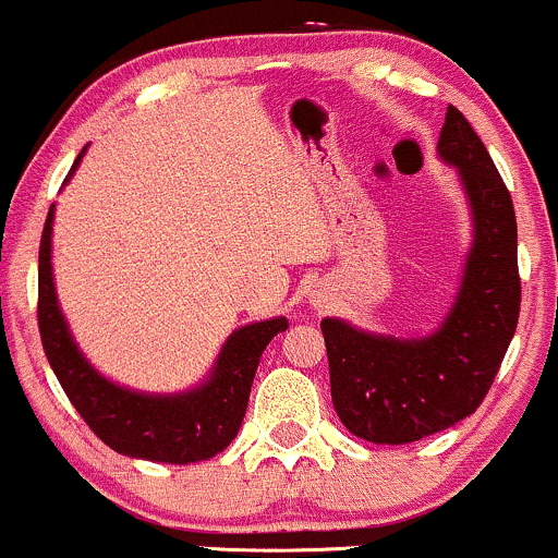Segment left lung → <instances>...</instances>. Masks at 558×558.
<instances>
[{
  "mask_svg": "<svg viewBox=\"0 0 558 558\" xmlns=\"http://www.w3.org/2000/svg\"><path fill=\"white\" fill-rule=\"evenodd\" d=\"M438 157L457 168L472 215V246L444 323L420 338L369 332L338 317L319 323L332 407L345 430L369 444H412L470 417L520 319L514 204L457 107L446 112Z\"/></svg>",
  "mask_w": 558,
  "mask_h": 558,
  "instance_id": "obj_1",
  "label": "left lung"
}]
</instances>
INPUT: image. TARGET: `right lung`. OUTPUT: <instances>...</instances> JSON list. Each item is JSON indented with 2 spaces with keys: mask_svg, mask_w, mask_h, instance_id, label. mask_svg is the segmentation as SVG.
I'll return each mask as SVG.
<instances>
[{
  "mask_svg": "<svg viewBox=\"0 0 558 558\" xmlns=\"http://www.w3.org/2000/svg\"><path fill=\"white\" fill-rule=\"evenodd\" d=\"M83 155L86 146L65 183ZM52 222L54 204L38 248V332L57 380L96 438L123 457L165 464L204 462L228 448L246 414L262 351L288 328V319H262L230 332L207 380L181 393H144L120 386L83 356L62 315L52 275Z\"/></svg>",
  "mask_w": 558,
  "mask_h": 558,
  "instance_id": "1",
  "label": "right lung"
}]
</instances>
